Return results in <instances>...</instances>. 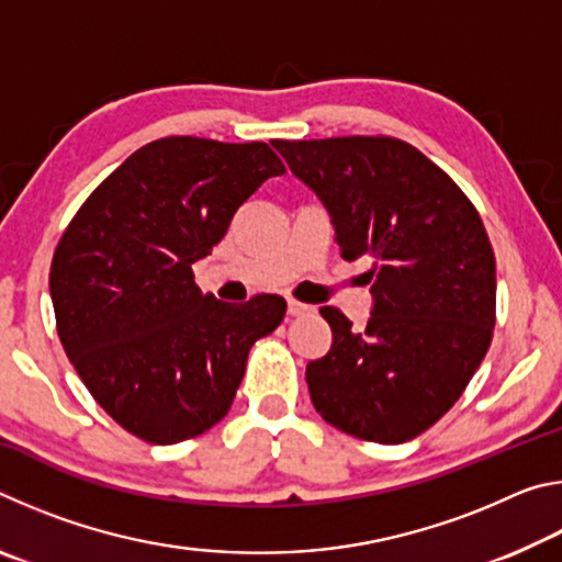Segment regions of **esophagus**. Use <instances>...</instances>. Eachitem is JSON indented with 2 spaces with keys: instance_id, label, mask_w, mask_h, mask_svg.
I'll return each instance as SVG.
<instances>
[{
  "instance_id": "34e87169",
  "label": "esophagus",
  "mask_w": 562,
  "mask_h": 562,
  "mask_svg": "<svg viewBox=\"0 0 562 562\" xmlns=\"http://www.w3.org/2000/svg\"><path fill=\"white\" fill-rule=\"evenodd\" d=\"M312 312H315V307H310V304H304V302H300V300H288V315L290 317H307V315H312Z\"/></svg>"
}]
</instances>
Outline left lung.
I'll list each match as a JSON object with an SVG mask.
<instances>
[{
	"label": "left lung",
	"mask_w": 562,
	"mask_h": 562,
	"mask_svg": "<svg viewBox=\"0 0 562 562\" xmlns=\"http://www.w3.org/2000/svg\"><path fill=\"white\" fill-rule=\"evenodd\" d=\"M325 203L345 260L369 258L374 310L355 329L322 307L331 347L307 364L339 431L404 443L459 402L496 327V258L479 211L422 150L392 136L272 140Z\"/></svg>",
	"instance_id": "8db88e82"
}]
</instances>
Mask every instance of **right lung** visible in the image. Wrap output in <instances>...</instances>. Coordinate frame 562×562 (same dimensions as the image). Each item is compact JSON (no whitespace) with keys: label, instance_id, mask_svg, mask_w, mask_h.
Segmentation results:
<instances>
[{"label":"right lung","instance_id":"obj_1","mask_svg":"<svg viewBox=\"0 0 562 562\" xmlns=\"http://www.w3.org/2000/svg\"><path fill=\"white\" fill-rule=\"evenodd\" d=\"M260 140L168 136L131 154L93 190L56 245V331L113 422L148 443L203 434L231 412L247 355L288 310L203 294L193 262L223 240L265 180L282 176Z\"/></svg>","mask_w":562,"mask_h":562}]
</instances>
